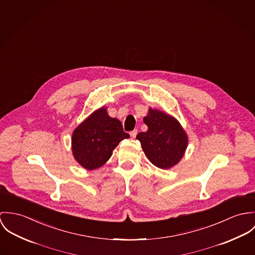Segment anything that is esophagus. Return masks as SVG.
<instances>
[{"label":"esophagus","instance_id":"esophagus-1","mask_svg":"<svg viewBox=\"0 0 255 255\" xmlns=\"http://www.w3.org/2000/svg\"><path fill=\"white\" fill-rule=\"evenodd\" d=\"M137 134H138V130H134V131H132V132H130V136H131V138H136V136H137Z\"/></svg>","mask_w":255,"mask_h":255}]
</instances>
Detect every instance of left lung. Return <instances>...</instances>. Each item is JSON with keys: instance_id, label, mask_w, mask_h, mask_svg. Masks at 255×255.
I'll return each mask as SVG.
<instances>
[{"instance_id": "left-lung-1", "label": "left lung", "mask_w": 255, "mask_h": 255, "mask_svg": "<svg viewBox=\"0 0 255 255\" xmlns=\"http://www.w3.org/2000/svg\"><path fill=\"white\" fill-rule=\"evenodd\" d=\"M147 131L137 135L147 159L160 169H170L180 162L188 147L189 138L172 115L156 109H148L143 117Z\"/></svg>"}]
</instances>
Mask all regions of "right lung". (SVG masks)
Instances as JSON below:
<instances>
[{"label":"right lung","mask_w":255,"mask_h":255,"mask_svg":"<svg viewBox=\"0 0 255 255\" xmlns=\"http://www.w3.org/2000/svg\"><path fill=\"white\" fill-rule=\"evenodd\" d=\"M129 137L123 131L122 123L111 117L104 106L74 129L71 138L72 154L83 168L98 169L111 158L120 141Z\"/></svg>","instance_id":"right-lung-1"}]
</instances>
